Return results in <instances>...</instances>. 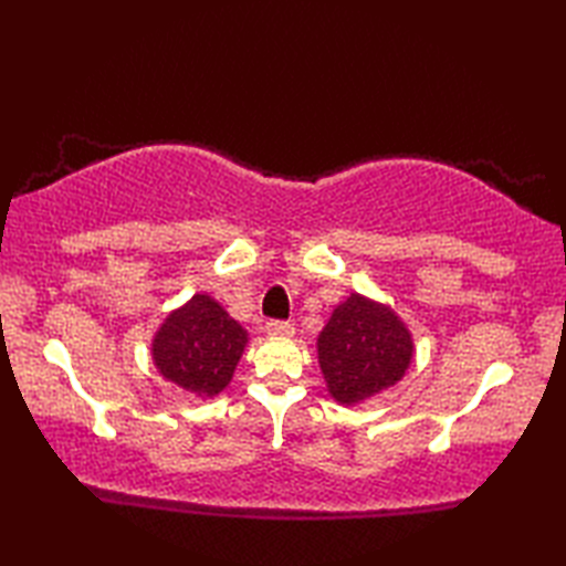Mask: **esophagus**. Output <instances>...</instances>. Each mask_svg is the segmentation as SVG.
<instances>
[{
	"label": "esophagus",
	"instance_id": "1",
	"mask_svg": "<svg viewBox=\"0 0 566 566\" xmlns=\"http://www.w3.org/2000/svg\"><path fill=\"white\" fill-rule=\"evenodd\" d=\"M264 331H268L270 335H280V338H290V335H294V323H290V321H268V323H264Z\"/></svg>",
	"mask_w": 566,
	"mask_h": 566
}]
</instances>
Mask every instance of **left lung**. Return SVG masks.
<instances>
[{
	"label": "left lung",
	"instance_id": "8db88e82",
	"mask_svg": "<svg viewBox=\"0 0 566 566\" xmlns=\"http://www.w3.org/2000/svg\"><path fill=\"white\" fill-rule=\"evenodd\" d=\"M318 365L328 394L355 406L394 387L413 359V338L387 304L350 294L318 335Z\"/></svg>",
	"mask_w": 566,
	"mask_h": 566
}]
</instances>
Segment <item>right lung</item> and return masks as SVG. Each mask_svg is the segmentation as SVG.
<instances>
[{
	"label": "right lung",
	"instance_id": "1",
	"mask_svg": "<svg viewBox=\"0 0 566 566\" xmlns=\"http://www.w3.org/2000/svg\"><path fill=\"white\" fill-rule=\"evenodd\" d=\"M245 343L243 326L228 316L216 298L195 294L155 333L153 363L179 389L199 399H213L233 379Z\"/></svg>",
	"mask_w": 566,
	"mask_h": 566
}]
</instances>
